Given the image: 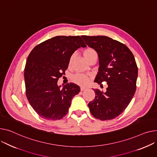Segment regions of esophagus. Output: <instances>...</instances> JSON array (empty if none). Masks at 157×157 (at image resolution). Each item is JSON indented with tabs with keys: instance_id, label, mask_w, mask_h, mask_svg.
<instances>
[{
	"instance_id": "obj_1",
	"label": "esophagus",
	"mask_w": 157,
	"mask_h": 157,
	"mask_svg": "<svg viewBox=\"0 0 157 157\" xmlns=\"http://www.w3.org/2000/svg\"><path fill=\"white\" fill-rule=\"evenodd\" d=\"M80 89H81V91H84V90H86V87H84V86H81V87L80 88Z\"/></svg>"
}]
</instances>
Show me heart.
<instances>
[{
    "instance_id": "b5f03b06",
    "label": "heart",
    "mask_w": 157,
    "mask_h": 157,
    "mask_svg": "<svg viewBox=\"0 0 157 157\" xmlns=\"http://www.w3.org/2000/svg\"><path fill=\"white\" fill-rule=\"evenodd\" d=\"M94 54H96L95 50H93V49H91V48H88L85 50V53H84V56L86 59V57H88ZM72 56L71 58V60H72ZM72 80L74 81V82H76V84L80 85H86L88 83V82L90 81V78L86 75L78 74L72 77Z\"/></svg>"
}]
</instances>
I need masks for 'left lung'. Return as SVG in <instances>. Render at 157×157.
<instances>
[{
  "instance_id": "obj_1",
  "label": "left lung",
  "mask_w": 157,
  "mask_h": 157,
  "mask_svg": "<svg viewBox=\"0 0 157 157\" xmlns=\"http://www.w3.org/2000/svg\"><path fill=\"white\" fill-rule=\"evenodd\" d=\"M98 54V72L94 82L106 81L105 92L93 89L95 98L88 103L90 112L101 121L119 116L131 102L136 89L138 67L129 48L106 36H81Z\"/></svg>"
}]
</instances>
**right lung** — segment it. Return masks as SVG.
Returning <instances> with one entry per match:
<instances>
[{"label": "right lung", "mask_w": 157, "mask_h": 157, "mask_svg": "<svg viewBox=\"0 0 157 157\" xmlns=\"http://www.w3.org/2000/svg\"><path fill=\"white\" fill-rule=\"evenodd\" d=\"M86 47L79 36H57L36 45L30 52L24 72L26 95L41 117L59 120L67 113L71 100L80 88L72 82L61 88L57 81L67 69L73 53Z\"/></svg>", "instance_id": "1"}]
</instances>
